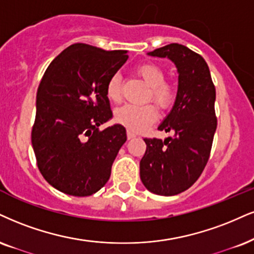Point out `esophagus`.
<instances>
[{
  "label": "esophagus",
  "instance_id": "34e87169",
  "mask_svg": "<svg viewBox=\"0 0 254 254\" xmlns=\"http://www.w3.org/2000/svg\"><path fill=\"white\" fill-rule=\"evenodd\" d=\"M135 136H136V134L134 133V132H132V130H129V129L127 130V137H128V140L134 139V137H135Z\"/></svg>",
  "mask_w": 254,
  "mask_h": 254
}]
</instances>
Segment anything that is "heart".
I'll return each mask as SVG.
<instances>
[{"label": "heart", "mask_w": 254, "mask_h": 254, "mask_svg": "<svg viewBox=\"0 0 254 254\" xmlns=\"http://www.w3.org/2000/svg\"><path fill=\"white\" fill-rule=\"evenodd\" d=\"M137 74L149 86L147 100L153 102L161 109L170 108L175 101L177 89L174 84L165 81L166 74L160 65L155 64H143L137 67ZM107 98L114 102L121 100V75L114 74L108 80L106 86ZM156 109L153 105H125L115 112V120L132 132H140L143 128L155 121Z\"/></svg>", "instance_id": "heart-1"}]
</instances>
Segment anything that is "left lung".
<instances>
[{"instance_id": "1", "label": "left lung", "mask_w": 254, "mask_h": 254, "mask_svg": "<svg viewBox=\"0 0 254 254\" xmlns=\"http://www.w3.org/2000/svg\"><path fill=\"white\" fill-rule=\"evenodd\" d=\"M148 55L170 59L179 77L173 108L158 127L174 135L143 139L140 178L149 192L177 195L198 180L208 161L217 129L215 87L202 56L187 47L171 43Z\"/></svg>"}]
</instances>
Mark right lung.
I'll return each mask as SVG.
<instances>
[{
  "label": "right lung",
  "instance_id": "1",
  "mask_svg": "<svg viewBox=\"0 0 254 254\" xmlns=\"http://www.w3.org/2000/svg\"><path fill=\"white\" fill-rule=\"evenodd\" d=\"M127 59V51L75 43L43 74L31 145L41 174L60 192L92 195L111 177L126 129L119 124L103 130L99 126L113 117L106 86Z\"/></svg>",
  "mask_w": 254,
  "mask_h": 254
}]
</instances>
